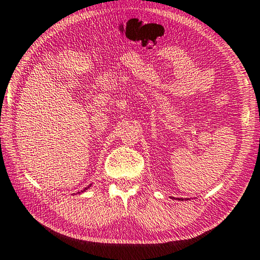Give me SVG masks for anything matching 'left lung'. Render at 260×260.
Listing matches in <instances>:
<instances>
[{
  "label": "left lung",
  "instance_id": "obj_1",
  "mask_svg": "<svg viewBox=\"0 0 260 260\" xmlns=\"http://www.w3.org/2000/svg\"><path fill=\"white\" fill-rule=\"evenodd\" d=\"M172 199H176V200H184V199H182V198H172ZM186 200H189V199H186Z\"/></svg>",
  "mask_w": 260,
  "mask_h": 260
}]
</instances>
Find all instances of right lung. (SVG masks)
Instances as JSON below:
<instances>
[{"mask_svg": "<svg viewBox=\"0 0 260 260\" xmlns=\"http://www.w3.org/2000/svg\"><path fill=\"white\" fill-rule=\"evenodd\" d=\"M90 187H91V185H89V186H88V187H85L84 189H82V191H81V192H78V194H81V193H83V192H85V191H88V189H89ZM74 196H75V193H74Z\"/></svg>", "mask_w": 260, "mask_h": 260, "instance_id": "add662e5", "label": "right lung"}]
</instances>
